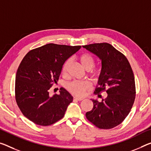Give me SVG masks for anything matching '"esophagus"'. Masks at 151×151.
<instances>
[{
	"label": "esophagus",
	"mask_w": 151,
	"mask_h": 151,
	"mask_svg": "<svg viewBox=\"0 0 151 151\" xmlns=\"http://www.w3.org/2000/svg\"><path fill=\"white\" fill-rule=\"evenodd\" d=\"M83 98L78 97H74V100H76V101H82Z\"/></svg>",
	"instance_id": "1"
}]
</instances>
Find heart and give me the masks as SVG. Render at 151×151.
Listing matches in <instances>:
<instances>
[{
	"mask_svg": "<svg viewBox=\"0 0 151 151\" xmlns=\"http://www.w3.org/2000/svg\"><path fill=\"white\" fill-rule=\"evenodd\" d=\"M79 60L82 66L86 70H88L90 75L93 76H97L101 73L99 68H93L95 64V58L89 53H83L79 57ZM70 60L68 59L64 63L63 66V73H66L70 64ZM67 88L69 91L76 95H83L87 88L91 87V83L87 81H73L67 84Z\"/></svg>",
	"mask_w": 151,
	"mask_h": 151,
	"instance_id": "obj_1",
	"label": "heart"
}]
</instances>
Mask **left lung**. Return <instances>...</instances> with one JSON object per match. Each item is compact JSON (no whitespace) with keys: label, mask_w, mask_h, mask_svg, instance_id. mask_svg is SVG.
<instances>
[{"label":"left lung","mask_w":151,"mask_h":151,"mask_svg":"<svg viewBox=\"0 0 151 151\" xmlns=\"http://www.w3.org/2000/svg\"><path fill=\"white\" fill-rule=\"evenodd\" d=\"M101 60L102 68L95 95L106 91L101 102L92 100L93 109L86 113L90 122L100 129L118 126L130 113L134 102L136 87L132 69L128 59L108 43L83 45Z\"/></svg>","instance_id":"8db88e82"}]
</instances>
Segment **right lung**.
<instances>
[{
	"mask_svg": "<svg viewBox=\"0 0 151 151\" xmlns=\"http://www.w3.org/2000/svg\"><path fill=\"white\" fill-rule=\"evenodd\" d=\"M81 45L47 44L25 55L16 74L15 99L23 116L37 125H52L62 119L73 97L64 88L52 97L50 88L59 79L65 61Z\"/></svg>",
	"mask_w": 151,
	"mask_h": 151,
	"instance_id": "right-lung-1",
	"label": "right lung"
}]
</instances>
